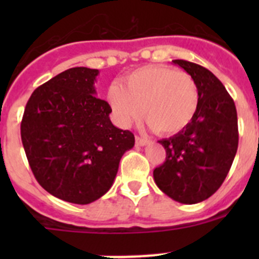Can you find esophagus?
I'll use <instances>...</instances> for the list:
<instances>
[{
	"instance_id": "esophagus-1",
	"label": "esophagus",
	"mask_w": 259,
	"mask_h": 259,
	"mask_svg": "<svg viewBox=\"0 0 259 259\" xmlns=\"http://www.w3.org/2000/svg\"><path fill=\"white\" fill-rule=\"evenodd\" d=\"M149 143V140L146 139V138H143V137H135V144L138 146H144Z\"/></svg>"
}]
</instances>
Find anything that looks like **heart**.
<instances>
[{
	"label": "heart",
	"mask_w": 259,
	"mask_h": 259,
	"mask_svg": "<svg viewBox=\"0 0 259 259\" xmlns=\"http://www.w3.org/2000/svg\"><path fill=\"white\" fill-rule=\"evenodd\" d=\"M108 100L121 126L144 117L156 133L173 135L192 122L199 105V90L188 72L171 66H144L109 88Z\"/></svg>",
	"instance_id": "b5f03b06"
}]
</instances>
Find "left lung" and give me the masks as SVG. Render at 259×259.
<instances>
[{
  "instance_id": "8db88e82",
  "label": "left lung",
  "mask_w": 259,
  "mask_h": 259,
  "mask_svg": "<svg viewBox=\"0 0 259 259\" xmlns=\"http://www.w3.org/2000/svg\"><path fill=\"white\" fill-rule=\"evenodd\" d=\"M173 62L195 80L199 105L185 129L159 140L166 158L153 176L159 189L171 199L195 204L223 184L238 149V119L233 99L215 75L194 62Z\"/></svg>"
}]
</instances>
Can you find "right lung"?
Returning <instances> with one entry per match:
<instances>
[{"mask_svg": "<svg viewBox=\"0 0 259 259\" xmlns=\"http://www.w3.org/2000/svg\"><path fill=\"white\" fill-rule=\"evenodd\" d=\"M99 70L72 67L38 86L26 104L21 139L38 184L59 199L89 204L113 185L134 134L114 126L96 98Z\"/></svg>", "mask_w": 259, "mask_h": 259, "instance_id": "1", "label": "right lung"}]
</instances>
